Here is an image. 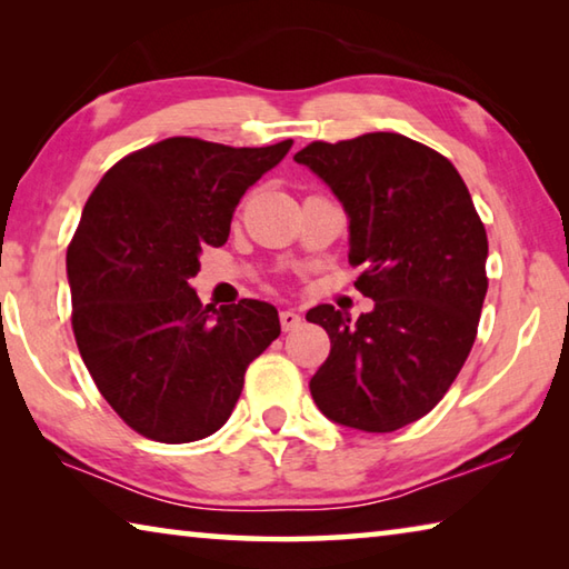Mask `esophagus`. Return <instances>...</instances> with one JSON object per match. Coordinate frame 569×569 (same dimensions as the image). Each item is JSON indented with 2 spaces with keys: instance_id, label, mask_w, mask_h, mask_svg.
<instances>
[{
  "instance_id": "obj_1",
  "label": "esophagus",
  "mask_w": 569,
  "mask_h": 569,
  "mask_svg": "<svg viewBox=\"0 0 569 569\" xmlns=\"http://www.w3.org/2000/svg\"><path fill=\"white\" fill-rule=\"evenodd\" d=\"M301 326V316H298L296 311H281V329L283 331H293Z\"/></svg>"
}]
</instances>
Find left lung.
I'll return each instance as SVG.
<instances>
[{"label":"left lung","mask_w":569,"mask_h":569,"mask_svg":"<svg viewBox=\"0 0 569 569\" xmlns=\"http://www.w3.org/2000/svg\"><path fill=\"white\" fill-rule=\"evenodd\" d=\"M296 162L329 182L349 213L356 288L373 301L351 321L333 306L306 313L331 339L311 379L326 417L397 431L445 399L477 339L487 296V230L451 162L399 132L316 140Z\"/></svg>","instance_id":"1"}]
</instances>
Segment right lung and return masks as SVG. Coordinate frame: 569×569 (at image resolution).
I'll return each mask as SVG.
<instances>
[{"label": "right lung", "mask_w": 569, "mask_h": 569, "mask_svg": "<svg viewBox=\"0 0 569 569\" xmlns=\"http://www.w3.org/2000/svg\"><path fill=\"white\" fill-rule=\"evenodd\" d=\"M291 146L168 138L114 162L84 203L67 246L74 341L138 435L162 445L213 435L250 361L281 333L271 303L203 306L188 278L203 246L228 240L243 192Z\"/></svg>", "instance_id": "obj_1"}]
</instances>
